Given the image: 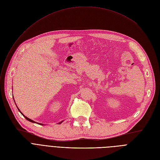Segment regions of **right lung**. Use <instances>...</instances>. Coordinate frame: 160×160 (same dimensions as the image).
<instances>
[{
  "label": "right lung",
  "instance_id": "1",
  "mask_svg": "<svg viewBox=\"0 0 160 160\" xmlns=\"http://www.w3.org/2000/svg\"><path fill=\"white\" fill-rule=\"evenodd\" d=\"M12 89H13V88H12ZM13 100H14V98H13ZM15 103H16V102H15ZM16 106H17V105H16ZM17 108H18V106H17ZM18 110H19V112H21V113L22 114V115H23V114H22V112H21L20 111V110H19V109L18 108ZM23 116H24V117H25V118H26V119H27V120H28V121H30V122H32V123H36V122H34V120H31V119H30V118H28V117H25V115H23ZM62 122H63V121H61V122H58V124H61V123ZM38 124H40V125H43V124H42L41 123H38Z\"/></svg>",
  "mask_w": 160,
  "mask_h": 160
}]
</instances>
